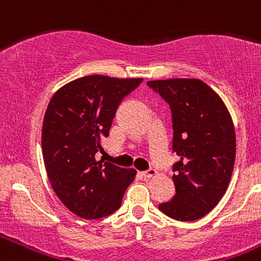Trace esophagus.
I'll use <instances>...</instances> for the list:
<instances>
[{"label": "esophagus", "instance_id": "34e87169", "mask_svg": "<svg viewBox=\"0 0 261 261\" xmlns=\"http://www.w3.org/2000/svg\"><path fill=\"white\" fill-rule=\"evenodd\" d=\"M156 174H158V171H156V170H154V168H149V170H147V171H144V172H142V176L146 177V179H149V177L155 176Z\"/></svg>", "mask_w": 261, "mask_h": 261}]
</instances>
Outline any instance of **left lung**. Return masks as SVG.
<instances>
[{"label": "left lung", "instance_id": "left-lung-1", "mask_svg": "<svg viewBox=\"0 0 261 261\" xmlns=\"http://www.w3.org/2000/svg\"><path fill=\"white\" fill-rule=\"evenodd\" d=\"M147 86L170 105L172 150L179 156L172 167L176 193L158 208L174 220H199L220 202L231 179L237 150L231 115L201 80H156Z\"/></svg>", "mask_w": 261, "mask_h": 261}]
</instances>
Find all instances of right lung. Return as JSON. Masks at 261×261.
<instances>
[{
	"mask_svg": "<svg viewBox=\"0 0 261 261\" xmlns=\"http://www.w3.org/2000/svg\"><path fill=\"white\" fill-rule=\"evenodd\" d=\"M142 78L86 75L57 90L41 129V149L53 191L66 208L85 220L120 208L136 170L98 161L116 110Z\"/></svg>",
	"mask_w": 261,
	"mask_h": 261,
	"instance_id": "obj_1",
	"label": "right lung"
}]
</instances>
